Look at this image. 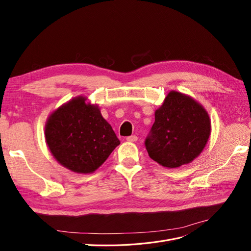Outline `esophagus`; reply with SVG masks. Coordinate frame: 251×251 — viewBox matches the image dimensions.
<instances>
[{
	"label": "esophagus",
	"instance_id": "obj_1",
	"mask_svg": "<svg viewBox=\"0 0 251 251\" xmlns=\"http://www.w3.org/2000/svg\"><path fill=\"white\" fill-rule=\"evenodd\" d=\"M138 137L136 135H132V136H128V137H126V140L130 141V142H133V141H137Z\"/></svg>",
	"mask_w": 251,
	"mask_h": 251
}]
</instances>
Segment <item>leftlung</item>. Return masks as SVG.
<instances>
[{"mask_svg": "<svg viewBox=\"0 0 251 251\" xmlns=\"http://www.w3.org/2000/svg\"><path fill=\"white\" fill-rule=\"evenodd\" d=\"M209 135L210 120L205 109L193 98L172 91L156 110L144 146L154 161L175 169L198 157Z\"/></svg>", "mask_w": 251, "mask_h": 251, "instance_id": "left-lung-1", "label": "left lung"}]
</instances>
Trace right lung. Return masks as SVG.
Masks as SVG:
<instances>
[{"instance_id": "add662e5", "label": "right lung", "mask_w": 251, "mask_h": 251, "mask_svg": "<svg viewBox=\"0 0 251 251\" xmlns=\"http://www.w3.org/2000/svg\"><path fill=\"white\" fill-rule=\"evenodd\" d=\"M79 96L48 118L45 134L56 160L72 172L93 173L107 160L119 139L95 105Z\"/></svg>"}]
</instances>
